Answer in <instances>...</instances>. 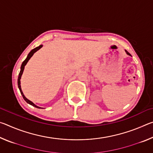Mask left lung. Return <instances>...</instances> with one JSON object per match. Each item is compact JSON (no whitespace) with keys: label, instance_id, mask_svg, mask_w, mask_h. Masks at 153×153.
Wrapping results in <instances>:
<instances>
[{"label":"left lung","instance_id":"1","mask_svg":"<svg viewBox=\"0 0 153 153\" xmlns=\"http://www.w3.org/2000/svg\"><path fill=\"white\" fill-rule=\"evenodd\" d=\"M125 51H126V53H127V54H128V55H129V56H131V55H130V54H129V53H128V51H127L126 50H125Z\"/></svg>","mask_w":153,"mask_h":153}]
</instances>
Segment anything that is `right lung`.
<instances>
[{
	"label": "right lung",
	"instance_id": "right-lung-1",
	"mask_svg": "<svg viewBox=\"0 0 153 153\" xmlns=\"http://www.w3.org/2000/svg\"><path fill=\"white\" fill-rule=\"evenodd\" d=\"M42 45H40L39 46H38V47H36V48H33V50H32V51H31L30 52V53L28 54V55H27V58L25 59V61H24V62H23L22 64V66H21V70H20L19 74V77H18V79H17L18 88H19V90H20L21 94H22L23 98H24V99L25 100V101H26V102L28 103V104H30V105H32L33 107H36V108H40L41 107H38V106H36L35 104H33V103L32 101H30V100H28L27 98L26 97H25V96H24V93H23L22 90V88H21V85H20V84H21V82H20V79H21V77H22V74H23V72H24V68H25V65L27 64V63L28 62V61H29L30 59V58L32 57V56H33V54H34L36 51L39 50V49H40V48H42Z\"/></svg>",
	"mask_w": 153,
	"mask_h": 153
}]
</instances>
